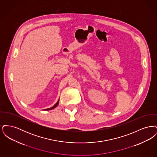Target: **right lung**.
I'll list each match as a JSON object with an SVG mask.
<instances>
[{
    "label": "right lung",
    "instance_id": "add662e5",
    "mask_svg": "<svg viewBox=\"0 0 157 157\" xmlns=\"http://www.w3.org/2000/svg\"><path fill=\"white\" fill-rule=\"evenodd\" d=\"M59 100L58 101V102L55 104V105L53 106H52V108H48V109H45V111H48V110H51V109H54L55 108H56L57 106H58V104H59Z\"/></svg>",
    "mask_w": 157,
    "mask_h": 157
}]
</instances>
